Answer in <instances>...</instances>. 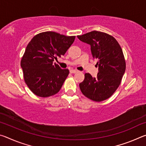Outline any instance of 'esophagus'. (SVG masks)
Returning <instances> with one entry per match:
<instances>
[{
  "label": "esophagus",
  "mask_w": 146,
  "mask_h": 146,
  "mask_svg": "<svg viewBox=\"0 0 146 146\" xmlns=\"http://www.w3.org/2000/svg\"><path fill=\"white\" fill-rule=\"evenodd\" d=\"M70 73H76L78 72V70H73V69H71V70H70Z\"/></svg>",
  "instance_id": "34e87169"
}]
</instances>
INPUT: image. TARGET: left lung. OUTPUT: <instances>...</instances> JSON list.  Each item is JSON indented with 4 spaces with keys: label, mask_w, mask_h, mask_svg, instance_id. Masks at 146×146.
I'll return each instance as SVG.
<instances>
[{
    "label": "left lung",
    "mask_w": 146,
    "mask_h": 146,
    "mask_svg": "<svg viewBox=\"0 0 146 146\" xmlns=\"http://www.w3.org/2000/svg\"><path fill=\"white\" fill-rule=\"evenodd\" d=\"M78 38L91 46L93 58L97 59V77L85 74L79 86L82 94L95 102L110 98L120 86L125 71V60L122 49L116 39L104 32L93 31Z\"/></svg>",
    "instance_id": "1"
}]
</instances>
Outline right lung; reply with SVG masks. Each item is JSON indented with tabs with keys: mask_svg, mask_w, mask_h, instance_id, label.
<instances>
[{
	"mask_svg": "<svg viewBox=\"0 0 146 146\" xmlns=\"http://www.w3.org/2000/svg\"><path fill=\"white\" fill-rule=\"evenodd\" d=\"M75 38V36L46 31L36 35L29 42L21 66L24 81L35 95L48 97L60 91L70 71L53 61L66 53Z\"/></svg>",
	"mask_w": 146,
	"mask_h": 146,
	"instance_id": "add662e5",
	"label": "right lung"
}]
</instances>
